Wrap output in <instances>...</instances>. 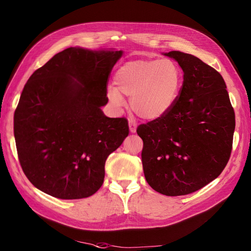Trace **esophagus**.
<instances>
[{"instance_id":"obj_1","label":"esophagus","mask_w":251,"mask_h":251,"mask_svg":"<svg viewBox=\"0 0 251 251\" xmlns=\"http://www.w3.org/2000/svg\"><path fill=\"white\" fill-rule=\"evenodd\" d=\"M128 127H130V132L131 133H135L136 132V128H137V125H136L135 121L130 120V121H128Z\"/></svg>"}]
</instances>
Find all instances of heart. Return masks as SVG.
<instances>
[{
    "mask_svg": "<svg viewBox=\"0 0 251 251\" xmlns=\"http://www.w3.org/2000/svg\"><path fill=\"white\" fill-rule=\"evenodd\" d=\"M116 87L108 88L110 101L117 108L131 98V108L143 119L163 116L176 102L182 71L173 59H138L126 63L114 76Z\"/></svg>",
    "mask_w": 251,
    "mask_h": 251,
    "instance_id": "obj_1",
    "label": "heart"
}]
</instances>
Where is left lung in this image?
I'll return each instance as SVG.
<instances>
[{
	"label": "left lung",
	"mask_w": 251,
	"mask_h": 251,
	"mask_svg": "<svg viewBox=\"0 0 251 251\" xmlns=\"http://www.w3.org/2000/svg\"><path fill=\"white\" fill-rule=\"evenodd\" d=\"M183 70L176 102L163 116L137 127L150 186L165 196L199 191L229 160L235 126L225 81L214 68L181 51L164 53Z\"/></svg>",
	"instance_id": "1"
}]
</instances>
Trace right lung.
Masks as SVG:
<instances>
[{
  "instance_id": "obj_1",
  "label": "right lung",
  "mask_w": 251,
  "mask_h": 251,
  "mask_svg": "<svg viewBox=\"0 0 251 251\" xmlns=\"http://www.w3.org/2000/svg\"><path fill=\"white\" fill-rule=\"evenodd\" d=\"M121 55L70 47L29 77L13 130L22 170L40 191L71 200L102 185L105 160L128 135L126 118H109L100 109Z\"/></svg>"
}]
</instances>
